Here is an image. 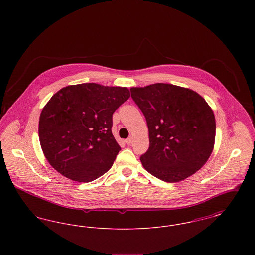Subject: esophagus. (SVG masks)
Instances as JSON below:
<instances>
[{"mask_svg":"<svg viewBox=\"0 0 255 255\" xmlns=\"http://www.w3.org/2000/svg\"><path fill=\"white\" fill-rule=\"evenodd\" d=\"M132 142H133V137H132V136L128 137V138L125 140V143H126V144H128V145L132 144Z\"/></svg>","mask_w":255,"mask_h":255,"instance_id":"esophagus-1","label":"esophagus"}]
</instances>
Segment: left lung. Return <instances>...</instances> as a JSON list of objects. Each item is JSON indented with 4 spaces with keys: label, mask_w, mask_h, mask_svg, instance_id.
I'll list each match as a JSON object with an SVG mask.
<instances>
[{
    "label": "left lung",
    "mask_w": 255,
    "mask_h": 255,
    "mask_svg": "<svg viewBox=\"0 0 255 255\" xmlns=\"http://www.w3.org/2000/svg\"><path fill=\"white\" fill-rule=\"evenodd\" d=\"M130 90L149 131V149L140 157L146 171L161 181L177 182L203 167L216 132L215 117L206 100L190 89L172 84Z\"/></svg>",
    "instance_id": "8db88e82"
}]
</instances>
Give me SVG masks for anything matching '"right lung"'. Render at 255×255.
Segmentation results:
<instances>
[{"label":"right lung","mask_w":255,"mask_h":255,"mask_svg":"<svg viewBox=\"0 0 255 255\" xmlns=\"http://www.w3.org/2000/svg\"><path fill=\"white\" fill-rule=\"evenodd\" d=\"M130 97L126 87L67 86L42 110L39 139L49 164L73 181L90 182L112 167L121 151L113 114Z\"/></svg>","instance_id":"add662e5"}]
</instances>
